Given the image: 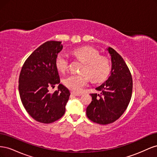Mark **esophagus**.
Returning <instances> with one entry per match:
<instances>
[{
    "instance_id": "1",
    "label": "esophagus",
    "mask_w": 157,
    "mask_h": 157,
    "mask_svg": "<svg viewBox=\"0 0 157 157\" xmlns=\"http://www.w3.org/2000/svg\"><path fill=\"white\" fill-rule=\"evenodd\" d=\"M71 95H73V96H81V94H78V93L71 92Z\"/></svg>"
}]
</instances>
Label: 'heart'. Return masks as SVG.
<instances>
[{"label":"heart","mask_w":157,"mask_h":157,"mask_svg":"<svg viewBox=\"0 0 157 157\" xmlns=\"http://www.w3.org/2000/svg\"><path fill=\"white\" fill-rule=\"evenodd\" d=\"M73 54L84 63L82 68V74H71L63 79V83L68 88L75 93H80L86 86L90 77L94 81H101L110 72L111 65L109 60L99 56L98 52L90 47L75 49ZM57 69L60 72H65L69 67V59L67 55L59 53L56 59ZM87 75H86V73Z\"/></svg>","instance_id":"obj_1"}]
</instances>
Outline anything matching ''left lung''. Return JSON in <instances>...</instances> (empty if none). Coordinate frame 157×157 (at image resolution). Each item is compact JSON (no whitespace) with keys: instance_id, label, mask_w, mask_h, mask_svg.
<instances>
[{"instance_id":"8db88e82","label":"left lung","mask_w":157,"mask_h":157,"mask_svg":"<svg viewBox=\"0 0 157 157\" xmlns=\"http://www.w3.org/2000/svg\"><path fill=\"white\" fill-rule=\"evenodd\" d=\"M107 50L111 56V75L96 88L100 94H91L92 101L86 108L88 118L99 124H110L119 118L132 94V78L125 61L113 48Z\"/></svg>"}]
</instances>
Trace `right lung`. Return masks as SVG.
Instances as JSON below:
<instances>
[{
  "label": "right lung",
  "mask_w": 157,
  "mask_h": 157,
  "mask_svg": "<svg viewBox=\"0 0 157 157\" xmlns=\"http://www.w3.org/2000/svg\"><path fill=\"white\" fill-rule=\"evenodd\" d=\"M63 48L60 41L44 42L29 56L19 77V93L27 112L39 122L49 124L59 119L65 112L69 90L62 84L56 59ZM59 83L58 90L50 93L48 87Z\"/></svg>",
  "instance_id": "add662e5"
}]
</instances>
